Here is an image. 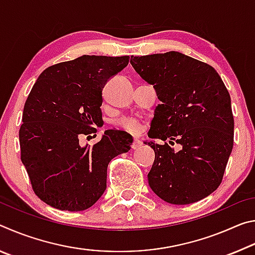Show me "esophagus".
Masks as SVG:
<instances>
[{"label":"esophagus","instance_id":"1","mask_svg":"<svg viewBox=\"0 0 255 255\" xmlns=\"http://www.w3.org/2000/svg\"><path fill=\"white\" fill-rule=\"evenodd\" d=\"M141 145H143V141L140 139H138V138H135L132 141V145H131V148L132 149H138L139 147H141Z\"/></svg>","mask_w":255,"mask_h":255}]
</instances>
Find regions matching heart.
<instances>
[{
    "label": "heart",
    "instance_id": "heart-1",
    "mask_svg": "<svg viewBox=\"0 0 255 255\" xmlns=\"http://www.w3.org/2000/svg\"><path fill=\"white\" fill-rule=\"evenodd\" d=\"M119 127L129 132H136L138 130V128H139V124H138V122L135 119H123L122 122L119 123Z\"/></svg>",
    "mask_w": 255,
    "mask_h": 255
}]
</instances>
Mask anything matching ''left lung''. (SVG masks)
Returning <instances> with one entry per match:
<instances>
[{
	"instance_id": "8db88e82",
	"label": "left lung",
	"mask_w": 255,
	"mask_h": 255,
	"mask_svg": "<svg viewBox=\"0 0 255 255\" xmlns=\"http://www.w3.org/2000/svg\"><path fill=\"white\" fill-rule=\"evenodd\" d=\"M141 79L156 90L149 138L155 152L147 174L155 195L173 205H189L213 193L223 180L234 143L231 97L213 66L179 51L131 56Z\"/></svg>"
}]
</instances>
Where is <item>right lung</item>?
Instances as JSON below:
<instances>
[{"mask_svg":"<svg viewBox=\"0 0 255 255\" xmlns=\"http://www.w3.org/2000/svg\"><path fill=\"white\" fill-rule=\"evenodd\" d=\"M129 56L83 55L41 73L24 103L19 131L21 161L36 195L56 209L81 211L100 199L108 164L130 149L132 137L106 130L92 147L80 137L102 123V90Z\"/></svg>","mask_w":255,"mask_h":255,"instance_id":"obj_1","label":"right lung"}]
</instances>
